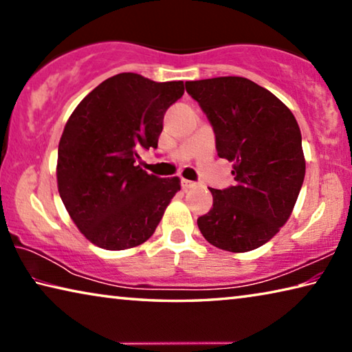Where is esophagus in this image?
<instances>
[{"instance_id": "34e87169", "label": "esophagus", "mask_w": 352, "mask_h": 352, "mask_svg": "<svg viewBox=\"0 0 352 352\" xmlns=\"http://www.w3.org/2000/svg\"><path fill=\"white\" fill-rule=\"evenodd\" d=\"M182 186H183V189H192L197 186V183L189 182V180H182Z\"/></svg>"}]
</instances>
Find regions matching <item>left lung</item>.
I'll return each mask as SVG.
<instances>
[{
    "instance_id": "8db88e82",
    "label": "left lung",
    "mask_w": 352,
    "mask_h": 352,
    "mask_svg": "<svg viewBox=\"0 0 352 352\" xmlns=\"http://www.w3.org/2000/svg\"><path fill=\"white\" fill-rule=\"evenodd\" d=\"M216 133L220 158L236 184L212 189V208L197 219L211 245L231 253L259 248L287 222L306 174L301 132L275 94L245 77L186 82Z\"/></svg>"
}]
</instances>
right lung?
<instances>
[{"mask_svg":"<svg viewBox=\"0 0 352 352\" xmlns=\"http://www.w3.org/2000/svg\"><path fill=\"white\" fill-rule=\"evenodd\" d=\"M184 83L121 73L94 88L71 113L57 155V188L80 233L104 250H127L153 234L180 190V178L141 168L142 148H157L164 113Z\"/></svg>","mask_w":352,"mask_h":352,"instance_id":"right-lung-1","label":"right lung"}]
</instances>
